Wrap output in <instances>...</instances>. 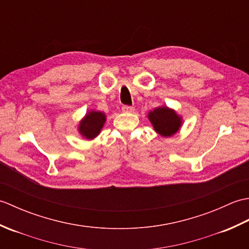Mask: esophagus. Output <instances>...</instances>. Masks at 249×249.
<instances>
[{
    "mask_svg": "<svg viewBox=\"0 0 249 249\" xmlns=\"http://www.w3.org/2000/svg\"><path fill=\"white\" fill-rule=\"evenodd\" d=\"M122 111H123V112H134V111H135V108L133 107V106L124 105L123 107H122Z\"/></svg>",
    "mask_w": 249,
    "mask_h": 249,
    "instance_id": "obj_1",
    "label": "esophagus"
}]
</instances>
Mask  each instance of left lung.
Returning a JSON list of instances; mask_svg holds the SVG:
<instances>
[{
  "instance_id": "left-lung-1",
  "label": "left lung",
  "mask_w": 249,
  "mask_h": 249,
  "mask_svg": "<svg viewBox=\"0 0 249 249\" xmlns=\"http://www.w3.org/2000/svg\"><path fill=\"white\" fill-rule=\"evenodd\" d=\"M149 119L155 128L156 133L163 137H170L178 130L181 119L173 110L167 107L157 108L149 113Z\"/></svg>"
}]
</instances>
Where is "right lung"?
<instances>
[{
	"label": "right lung",
	"mask_w": 249,
	"mask_h": 249,
	"mask_svg": "<svg viewBox=\"0 0 249 249\" xmlns=\"http://www.w3.org/2000/svg\"><path fill=\"white\" fill-rule=\"evenodd\" d=\"M106 116L104 113L98 112V111H91L82 120L79 130L87 139H93L99 134L100 129L104 126Z\"/></svg>",
	"instance_id": "add662e5"
}]
</instances>
